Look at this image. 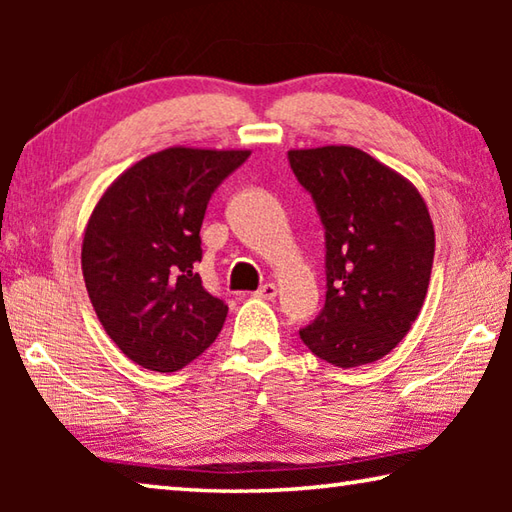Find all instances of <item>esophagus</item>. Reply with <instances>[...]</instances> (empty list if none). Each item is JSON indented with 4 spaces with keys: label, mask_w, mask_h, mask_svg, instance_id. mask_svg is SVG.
<instances>
[{
    "label": "esophagus",
    "mask_w": 512,
    "mask_h": 512,
    "mask_svg": "<svg viewBox=\"0 0 512 512\" xmlns=\"http://www.w3.org/2000/svg\"><path fill=\"white\" fill-rule=\"evenodd\" d=\"M255 296L262 298V300H273L277 296V287H275L273 282H266V284H262V287L255 291Z\"/></svg>",
    "instance_id": "obj_1"
}]
</instances>
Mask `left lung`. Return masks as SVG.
Here are the masks:
<instances>
[{"mask_svg": "<svg viewBox=\"0 0 512 512\" xmlns=\"http://www.w3.org/2000/svg\"><path fill=\"white\" fill-rule=\"evenodd\" d=\"M291 169L325 225V307L300 329L327 363L386 357L427 298L436 235L427 203L400 173L354 146L291 149Z\"/></svg>", "mask_w": 512, "mask_h": 512, "instance_id": "8db88e82", "label": "left lung"}]
</instances>
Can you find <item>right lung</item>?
Returning <instances> with one entry per match:
<instances>
[{
	"mask_svg": "<svg viewBox=\"0 0 512 512\" xmlns=\"http://www.w3.org/2000/svg\"><path fill=\"white\" fill-rule=\"evenodd\" d=\"M250 151L171 146L112 183L85 225L81 268L103 329L137 366L176 372L219 336L228 305L203 289L201 225Z\"/></svg>",
	"mask_w": 512,
	"mask_h": 512,
	"instance_id": "obj_1",
	"label": "right lung"
}]
</instances>
